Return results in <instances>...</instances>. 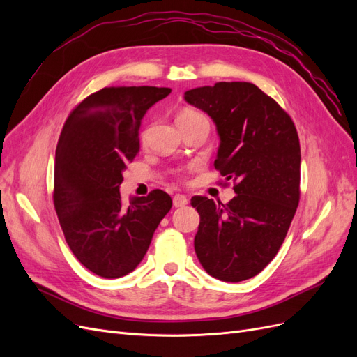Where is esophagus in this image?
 Returning <instances> with one entry per match:
<instances>
[{"label": "esophagus", "instance_id": "esophagus-1", "mask_svg": "<svg viewBox=\"0 0 357 357\" xmlns=\"http://www.w3.org/2000/svg\"><path fill=\"white\" fill-rule=\"evenodd\" d=\"M189 199L186 195H181V193H177V195L172 198V204H174V207H185V205H188Z\"/></svg>", "mask_w": 357, "mask_h": 357}]
</instances>
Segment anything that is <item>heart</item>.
<instances>
[{
    "label": "heart",
    "instance_id": "b5f03b06",
    "mask_svg": "<svg viewBox=\"0 0 357 357\" xmlns=\"http://www.w3.org/2000/svg\"><path fill=\"white\" fill-rule=\"evenodd\" d=\"M197 116H202V114H199V113H197V112H192V110H186V112H183L178 117H177V121H181V119H190V117H197ZM143 138H144V134H143Z\"/></svg>",
    "mask_w": 357,
    "mask_h": 357
}]
</instances>
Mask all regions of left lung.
I'll return each mask as SVG.
<instances>
[{
	"mask_svg": "<svg viewBox=\"0 0 357 357\" xmlns=\"http://www.w3.org/2000/svg\"><path fill=\"white\" fill-rule=\"evenodd\" d=\"M207 113L220 144L215 169L234 180L228 204L193 197L195 252L211 277L238 283L273 261L299 202L301 147L290 116L253 83L219 82L185 92Z\"/></svg>",
	"mask_w": 357,
	"mask_h": 357,
	"instance_id": "1",
	"label": "left lung"
}]
</instances>
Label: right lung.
I'll list each match as a JSON object with an SVG mask.
<instances>
[{
  "instance_id": "1",
  "label": "right lung",
  "mask_w": 357,
  "mask_h": 357,
  "mask_svg": "<svg viewBox=\"0 0 357 357\" xmlns=\"http://www.w3.org/2000/svg\"><path fill=\"white\" fill-rule=\"evenodd\" d=\"M171 93L156 86H112L89 95L68 116L55 153V208L74 256L93 274L117 278L143 261L171 197L121 198L123 171L139 147L150 107Z\"/></svg>"
}]
</instances>
